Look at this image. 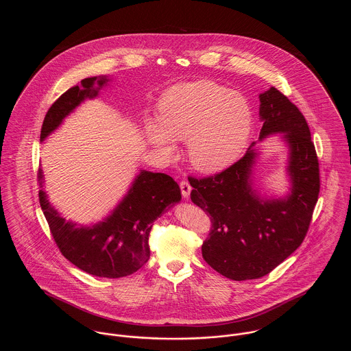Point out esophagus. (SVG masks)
Segmentation results:
<instances>
[{
	"label": "esophagus",
	"instance_id": "esophagus-1",
	"mask_svg": "<svg viewBox=\"0 0 351 351\" xmlns=\"http://www.w3.org/2000/svg\"><path fill=\"white\" fill-rule=\"evenodd\" d=\"M180 188H181L182 197H184V199H188L189 195H191V191H192V186L189 185V182H188V181H181Z\"/></svg>",
	"mask_w": 351,
	"mask_h": 351
}]
</instances>
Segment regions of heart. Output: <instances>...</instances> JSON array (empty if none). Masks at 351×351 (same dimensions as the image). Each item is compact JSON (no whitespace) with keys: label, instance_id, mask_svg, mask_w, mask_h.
I'll return each mask as SVG.
<instances>
[{"label":"heart","instance_id":"heart-1","mask_svg":"<svg viewBox=\"0 0 351 351\" xmlns=\"http://www.w3.org/2000/svg\"><path fill=\"white\" fill-rule=\"evenodd\" d=\"M158 121L147 135L163 155H173L174 141H188L191 163L202 173H219L246 150L252 131L247 100L213 81H195L170 88L160 99Z\"/></svg>","mask_w":351,"mask_h":351}]
</instances>
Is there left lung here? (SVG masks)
I'll list each match as a JSON object with an SVG mask.
<instances>
[{
    "label": "left lung",
    "instance_id": "left-lung-1",
    "mask_svg": "<svg viewBox=\"0 0 351 351\" xmlns=\"http://www.w3.org/2000/svg\"><path fill=\"white\" fill-rule=\"evenodd\" d=\"M259 141L280 134L288 147L289 192L284 197H261L252 188L255 142L221 173L201 180L189 177L191 199L212 220L201 246L202 258L235 281L261 278L298 250L320 189L316 151L299 108L273 86L259 95Z\"/></svg>",
    "mask_w": 351,
    "mask_h": 351
}]
</instances>
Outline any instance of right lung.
<instances>
[{
	"mask_svg": "<svg viewBox=\"0 0 351 351\" xmlns=\"http://www.w3.org/2000/svg\"><path fill=\"white\" fill-rule=\"evenodd\" d=\"M110 81L106 75L90 77L73 86L51 105L40 131V142L63 123L81 102L99 96ZM39 200L56 246L78 269L106 278H120L139 270L150 258L149 235L152 223L181 201L178 184L167 174L141 170L117 206L92 226L67 221L52 206L43 191L39 169Z\"/></svg>",
	"mask_w": 351,
	"mask_h": 351,
	"instance_id": "1",
	"label": "right lung"
}]
</instances>
